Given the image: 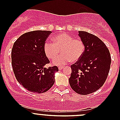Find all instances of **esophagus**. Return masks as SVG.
I'll use <instances>...</instances> for the list:
<instances>
[{
	"label": "esophagus",
	"instance_id": "1",
	"mask_svg": "<svg viewBox=\"0 0 120 120\" xmlns=\"http://www.w3.org/2000/svg\"><path fill=\"white\" fill-rule=\"evenodd\" d=\"M63 67H59V70H62V69H63Z\"/></svg>",
	"mask_w": 120,
	"mask_h": 120
}]
</instances>
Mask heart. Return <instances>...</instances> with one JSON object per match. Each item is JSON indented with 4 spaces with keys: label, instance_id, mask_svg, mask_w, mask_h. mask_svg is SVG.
<instances>
[{
    "label": "heart",
    "instance_id": "heart-1",
    "mask_svg": "<svg viewBox=\"0 0 120 120\" xmlns=\"http://www.w3.org/2000/svg\"><path fill=\"white\" fill-rule=\"evenodd\" d=\"M54 43L46 41L43 45L45 54L50 60L55 59L61 50V54L53 61V64L58 66L66 64L70 61H78L82 57L85 50V46L82 40L66 33H61L54 36Z\"/></svg>",
    "mask_w": 120,
    "mask_h": 120
}]
</instances>
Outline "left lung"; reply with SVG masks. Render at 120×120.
<instances>
[{
  "instance_id": "8db88e82",
  "label": "left lung",
  "mask_w": 120,
  "mask_h": 120,
  "mask_svg": "<svg viewBox=\"0 0 120 120\" xmlns=\"http://www.w3.org/2000/svg\"><path fill=\"white\" fill-rule=\"evenodd\" d=\"M78 36L85 46L82 57L71 65L69 83L76 93L86 95L98 90L106 81L111 64L108 48L99 38L78 31Z\"/></svg>"
}]
</instances>
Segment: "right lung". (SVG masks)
<instances>
[{
    "label": "right lung",
    "mask_w": 120,
    "mask_h": 120,
    "mask_svg": "<svg viewBox=\"0 0 120 120\" xmlns=\"http://www.w3.org/2000/svg\"><path fill=\"white\" fill-rule=\"evenodd\" d=\"M51 31L26 32L20 36L13 45L11 64L17 80L28 90L36 94L48 91L54 83L57 66L45 67L49 59L45 54L43 45Z\"/></svg>",
    "instance_id": "right-lung-1"
}]
</instances>
